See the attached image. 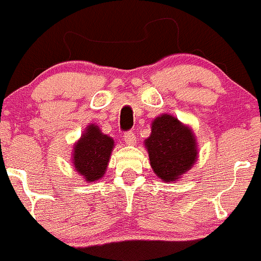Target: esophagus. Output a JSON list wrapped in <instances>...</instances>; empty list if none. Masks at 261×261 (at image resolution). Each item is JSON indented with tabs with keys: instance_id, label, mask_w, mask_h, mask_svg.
I'll return each mask as SVG.
<instances>
[{
	"instance_id": "obj_1",
	"label": "esophagus",
	"mask_w": 261,
	"mask_h": 261,
	"mask_svg": "<svg viewBox=\"0 0 261 261\" xmlns=\"http://www.w3.org/2000/svg\"><path fill=\"white\" fill-rule=\"evenodd\" d=\"M124 141L126 142V145L134 146L136 145V136H135L133 131H127V133L124 134Z\"/></svg>"
}]
</instances>
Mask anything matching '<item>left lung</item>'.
<instances>
[{"mask_svg":"<svg viewBox=\"0 0 261 261\" xmlns=\"http://www.w3.org/2000/svg\"><path fill=\"white\" fill-rule=\"evenodd\" d=\"M151 125L145 147L152 169L162 180L176 181L191 169L199 157L195 135L191 127L170 114L157 116Z\"/></svg>","mask_w":261,"mask_h":261,"instance_id":"1","label":"left lung"}]
</instances>
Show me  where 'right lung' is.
Wrapping results in <instances>:
<instances>
[{"mask_svg": "<svg viewBox=\"0 0 261 261\" xmlns=\"http://www.w3.org/2000/svg\"><path fill=\"white\" fill-rule=\"evenodd\" d=\"M114 148V140L101 133L98 125L89 124L74 142L72 164L74 170L87 182L99 180L104 176Z\"/></svg>", "mask_w": 261, "mask_h": 261, "instance_id": "right-lung-1", "label": "right lung"}]
</instances>
